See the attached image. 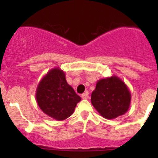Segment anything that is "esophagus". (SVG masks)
<instances>
[{"label":"esophagus","instance_id":"1","mask_svg":"<svg viewBox=\"0 0 158 158\" xmlns=\"http://www.w3.org/2000/svg\"><path fill=\"white\" fill-rule=\"evenodd\" d=\"M81 97H82V98H83V99H87V98H89V94L87 93V92H85V93L82 94Z\"/></svg>","mask_w":158,"mask_h":158}]
</instances>
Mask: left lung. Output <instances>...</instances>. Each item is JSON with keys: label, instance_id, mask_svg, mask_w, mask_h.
Returning a JSON list of instances; mask_svg holds the SVG:
<instances>
[{"label": "left lung", "instance_id": "8db88e82", "mask_svg": "<svg viewBox=\"0 0 158 158\" xmlns=\"http://www.w3.org/2000/svg\"><path fill=\"white\" fill-rule=\"evenodd\" d=\"M131 95L126 84L117 76L98 80L92 92V105L102 117L114 119L128 111Z\"/></svg>", "mask_w": 158, "mask_h": 158}]
</instances>
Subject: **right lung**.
Instances as JSON below:
<instances>
[{
	"label": "right lung",
	"mask_w": 158,
	"mask_h": 158,
	"mask_svg": "<svg viewBox=\"0 0 158 158\" xmlns=\"http://www.w3.org/2000/svg\"><path fill=\"white\" fill-rule=\"evenodd\" d=\"M36 99L43 112L57 121H63L74 112L81 98L67 83L66 75L59 67L50 69L37 85Z\"/></svg>",
	"instance_id": "1"
}]
</instances>
